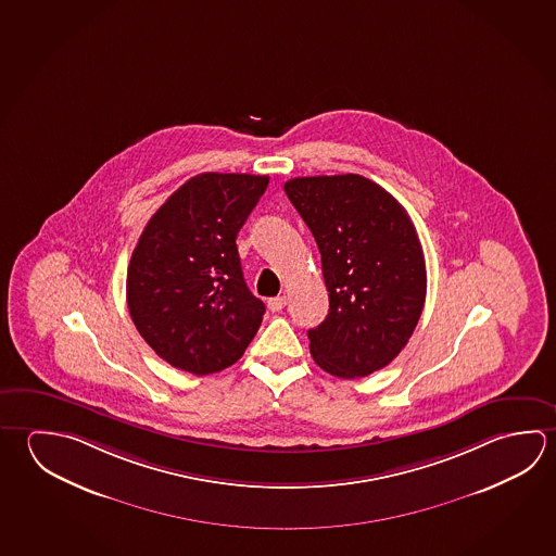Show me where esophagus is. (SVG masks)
Segmentation results:
<instances>
[{"instance_id":"34e87169","label":"esophagus","mask_w":556,"mask_h":556,"mask_svg":"<svg viewBox=\"0 0 556 556\" xmlns=\"http://www.w3.org/2000/svg\"><path fill=\"white\" fill-rule=\"evenodd\" d=\"M285 304H287L285 296H275V299H269V302H267V306H269V311L271 312L282 311Z\"/></svg>"}]
</instances>
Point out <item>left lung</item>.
I'll return each mask as SVG.
<instances>
[{"label": "left lung", "instance_id": "8db88e82", "mask_svg": "<svg viewBox=\"0 0 556 556\" xmlns=\"http://www.w3.org/2000/svg\"><path fill=\"white\" fill-rule=\"evenodd\" d=\"M285 193L321 255L330 312L308 330L316 365L340 379L387 367L404 350L426 302V262L408 213L357 174L294 177Z\"/></svg>", "mask_w": 556, "mask_h": 556}]
</instances>
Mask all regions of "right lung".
<instances>
[{
  "mask_svg": "<svg viewBox=\"0 0 556 556\" xmlns=\"http://www.w3.org/2000/svg\"><path fill=\"white\" fill-rule=\"evenodd\" d=\"M269 184L267 176L201 174L157 208L127 271L138 333L162 359L193 375L235 365L264 320L248 289L236 236Z\"/></svg>",
  "mask_w": 556,
  "mask_h": 556,
  "instance_id": "right-lung-1",
  "label": "right lung"
}]
</instances>
